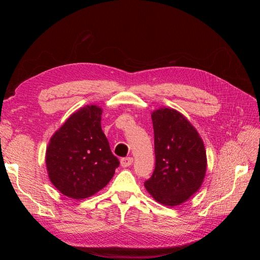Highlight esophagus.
I'll list each match as a JSON object with an SVG mask.
<instances>
[{
	"label": "esophagus",
	"mask_w": 260,
	"mask_h": 260,
	"mask_svg": "<svg viewBox=\"0 0 260 260\" xmlns=\"http://www.w3.org/2000/svg\"><path fill=\"white\" fill-rule=\"evenodd\" d=\"M120 164H121V166L124 167V168L129 167L133 164V158H132V157H124V158H121Z\"/></svg>",
	"instance_id": "obj_1"
}]
</instances>
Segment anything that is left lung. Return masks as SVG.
<instances>
[{"label": "left lung", "instance_id": "obj_1", "mask_svg": "<svg viewBox=\"0 0 260 260\" xmlns=\"http://www.w3.org/2000/svg\"><path fill=\"white\" fill-rule=\"evenodd\" d=\"M152 121L155 169L144 185L155 201L178 206L203 183L207 167L205 146L191 122L174 108L156 109Z\"/></svg>", "mask_w": 260, "mask_h": 260}]
</instances>
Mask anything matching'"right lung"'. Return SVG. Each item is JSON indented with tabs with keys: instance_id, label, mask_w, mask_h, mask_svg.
I'll list each match as a JSON object with an SVG mask.
<instances>
[{
	"instance_id": "1",
	"label": "right lung",
	"mask_w": 260,
	"mask_h": 260,
	"mask_svg": "<svg viewBox=\"0 0 260 260\" xmlns=\"http://www.w3.org/2000/svg\"><path fill=\"white\" fill-rule=\"evenodd\" d=\"M102 108L86 105L54 133L45 162L52 184L68 198L82 200L111 181L119 160L101 127Z\"/></svg>"
}]
</instances>
